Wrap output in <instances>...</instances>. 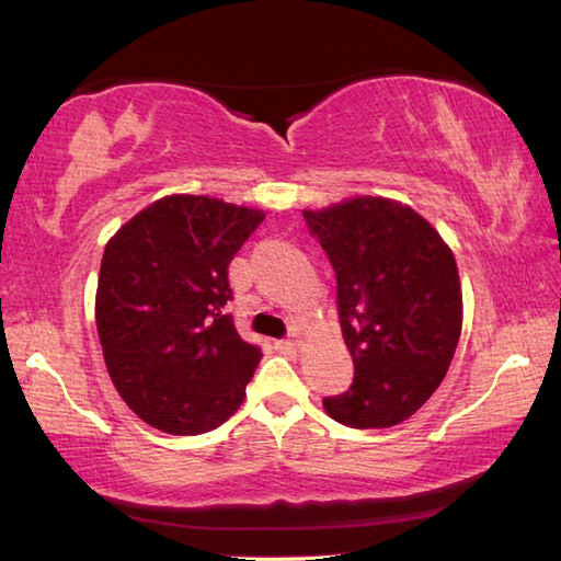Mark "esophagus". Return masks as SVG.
<instances>
[{
    "instance_id": "34e87169",
    "label": "esophagus",
    "mask_w": 561,
    "mask_h": 561,
    "mask_svg": "<svg viewBox=\"0 0 561 561\" xmlns=\"http://www.w3.org/2000/svg\"><path fill=\"white\" fill-rule=\"evenodd\" d=\"M274 348H277L279 354H294V351H297V344L289 339H279V341H274Z\"/></svg>"
}]
</instances>
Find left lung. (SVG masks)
Instances as JSON below:
<instances>
[{"label":"left lung","mask_w":561,"mask_h":561,"mask_svg":"<svg viewBox=\"0 0 561 561\" xmlns=\"http://www.w3.org/2000/svg\"><path fill=\"white\" fill-rule=\"evenodd\" d=\"M336 272V304L354 358L348 391L324 411L348 428H391L411 417L448 374L462 329L458 264L413 207L358 195L304 210Z\"/></svg>","instance_id":"left-lung-1"}]
</instances>
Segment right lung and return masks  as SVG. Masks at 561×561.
Listing matches in <instances>:
<instances>
[{
	"instance_id": "right-lung-1",
	"label": "right lung",
	"mask_w": 561,
	"mask_h": 561,
	"mask_svg": "<svg viewBox=\"0 0 561 561\" xmlns=\"http://www.w3.org/2000/svg\"><path fill=\"white\" fill-rule=\"evenodd\" d=\"M262 210L207 195H168L103 250L96 327L123 401L170 435L215 431L244 401L262 351L225 314L227 267Z\"/></svg>"
}]
</instances>
